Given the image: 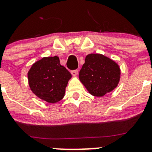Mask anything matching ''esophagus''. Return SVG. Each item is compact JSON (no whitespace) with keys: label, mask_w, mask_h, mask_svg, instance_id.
Here are the masks:
<instances>
[{"label":"esophagus","mask_w":152,"mask_h":152,"mask_svg":"<svg viewBox=\"0 0 152 152\" xmlns=\"http://www.w3.org/2000/svg\"><path fill=\"white\" fill-rule=\"evenodd\" d=\"M78 73H79V70H73L71 71V74L73 76H76V75H78Z\"/></svg>","instance_id":"esophagus-1"}]
</instances>
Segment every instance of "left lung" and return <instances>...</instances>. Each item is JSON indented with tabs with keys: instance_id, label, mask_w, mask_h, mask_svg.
<instances>
[{
	"instance_id": "1",
	"label": "left lung",
	"mask_w": 152,
	"mask_h": 152,
	"mask_svg": "<svg viewBox=\"0 0 152 152\" xmlns=\"http://www.w3.org/2000/svg\"><path fill=\"white\" fill-rule=\"evenodd\" d=\"M119 66L112 59L98 53H90L79 71V79L89 93L101 97L117 87L120 80Z\"/></svg>"
}]
</instances>
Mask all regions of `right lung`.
Segmentation results:
<instances>
[{
	"mask_svg": "<svg viewBox=\"0 0 152 152\" xmlns=\"http://www.w3.org/2000/svg\"><path fill=\"white\" fill-rule=\"evenodd\" d=\"M71 74L60 65L58 56L45 57L35 62L28 73L31 90L39 99L56 103L63 99Z\"/></svg>",
	"mask_w": 152,
	"mask_h": 152,
	"instance_id": "obj_1",
	"label": "right lung"
}]
</instances>
